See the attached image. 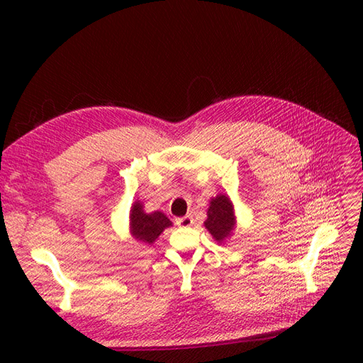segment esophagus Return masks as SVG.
Instances as JSON below:
<instances>
[{
	"mask_svg": "<svg viewBox=\"0 0 363 363\" xmlns=\"http://www.w3.org/2000/svg\"><path fill=\"white\" fill-rule=\"evenodd\" d=\"M175 223H177L179 227L186 228V227H191V225L194 224V218H192L191 215H186V216H183V218H179Z\"/></svg>",
	"mask_w": 363,
	"mask_h": 363,
	"instance_id": "1",
	"label": "esophagus"
}]
</instances>
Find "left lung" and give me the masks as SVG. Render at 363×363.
Here are the masks:
<instances>
[{
    "instance_id": "8db88e82",
    "label": "left lung",
    "mask_w": 363,
    "mask_h": 363,
    "mask_svg": "<svg viewBox=\"0 0 363 363\" xmlns=\"http://www.w3.org/2000/svg\"><path fill=\"white\" fill-rule=\"evenodd\" d=\"M204 227L219 244L225 242L233 235V230L236 228V215L228 195L218 194L216 196H212L211 203H208Z\"/></svg>"
}]
</instances>
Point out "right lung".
I'll return each mask as SVG.
<instances>
[{
	"label": "right lung",
	"instance_id": "1",
	"mask_svg": "<svg viewBox=\"0 0 363 363\" xmlns=\"http://www.w3.org/2000/svg\"><path fill=\"white\" fill-rule=\"evenodd\" d=\"M130 235L133 236L138 242L152 245L156 239L160 236L164 228L172 225L169 218L163 212L155 211L147 213L144 211V204L136 200L130 208Z\"/></svg>",
	"mask_w": 363,
	"mask_h": 363
}]
</instances>
